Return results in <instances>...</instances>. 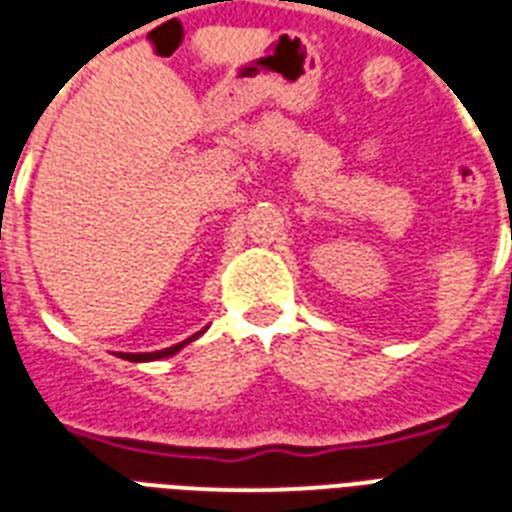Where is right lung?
Instances as JSON below:
<instances>
[{
  "label": "right lung",
  "instance_id": "obj_1",
  "mask_svg": "<svg viewBox=\"0 0 512 512\" xmlns=\"http://www.w3.org/2000/svg\"><path fill=\"white\" fill-rule=\"evenodd\" d=\"M202 334H205V328H202V331H197V334H194V336H189V339H186V342H181V344H173V347H165V350H157V352H122L120 358L130 360V363H146V360H160V358H170V355H176L178 350H184L186 344H189V342H194V339H197V336H202Z\"/></svg>",
  "mask_w": 512,
  "mask_h": 512
}]
</instances>
